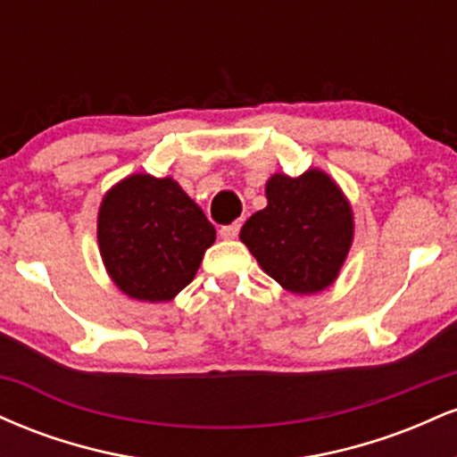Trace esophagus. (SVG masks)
Listing matches in <instances>:
<instances>
[{"mask_svg": "<svg viewBox=\"0 0 457 457\" xmlns=\"http://www.w3.org/2000/svg\"><path fill=\"white\" fill-rule=\"evenodd\" d=\"M240 232V223H229V225H221V229H219V236L225 240H234L236 236Z\"/></svg>", "mask_w": 457, "mask_h": 457, "instance_id": "34e87169", "label": "esophagus"}]
</instances>
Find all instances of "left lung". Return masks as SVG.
Segmentation results:
<instances>
[{"instance_id": "left-lung-1", "label": "left lung", "mask_w": 457, "mask_h": 457, "mask_svg": "<svg viewBox=\"0 0 457 457\" xmlns=\"http://www.w3.org/2000/svg\"><path fill=\"white\" fill-rule=\"evenodd\" d=\"M269 206L240 229L269 277L295 295H313L335 281L353 243V212L342 191L322 171L266 185Z\"/></svg>"}]
</instances>
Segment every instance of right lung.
<instances>
[{
    "instance_id": "add662e5",
    "label": "right lung",
    "mask_w": 457,
    "mask_h": 457,
    "mask_svg": "<svg viewBox=\"0 0 457 457\" xmlns=\"http://www.w3.org/2000/svg\"><path fill=\"white\" fill-rule=\"evenodd\" d=\"M212 243V223L171 178L130 176L107 193L98 212L104 266L137 301L174 298Z\"/></svg>"
}]
</instances>
